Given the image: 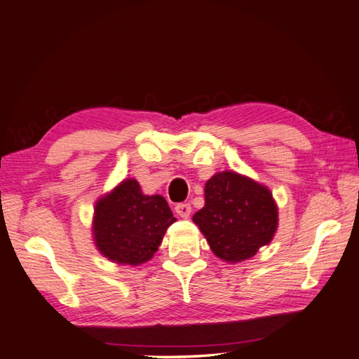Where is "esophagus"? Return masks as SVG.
<instances>
[{
    "label": "esophagus",
    "mask_w": 359,
    "mask_h": 359,
    "mask_svg": "<svg viewBox=\"0 0 359 359\" xmlns=\"http://www.w3.org/2000/svg\"><path fill=\"white\" fill-rule=\"evenodd\" d=\"M174 210L180 217H188L189 213H191V205H189V203H187V202H180L174 207Z\"/></svg>",
    "instance_id": "34e87169"
}]
</instances>
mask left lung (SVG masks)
<instances>
[{
  "label": "left lung",
  "instance_id": "8db88e82",
  "mask_svg": "<svg viewBox=\"0 0 359 359\" xmlns=\"http://www.w3.org/2000/svg\"><path fill=\"white\" fill-rule=\"evenodd\" d=\"M277 216V205L268 188L241 174L224 171L205 184V205L193 221L216 257L238 263L271 243Z\"/></svg>",
  "mask_w": 359,
  "mask_h": 359
}]
</instances>
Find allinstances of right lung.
Segmentation results:
<instances>
[{
	"label": "right lung",
	"mask_w": 359,
	"mask_h": 359,
	"mask_svg": "<svg viewBox=\"0 0 359 359\" xmlns=\"http://www.w3.org/2000/svg\"><path fill=\"white\" fill-rule=\"evenodd\" d=\"M172 222L175 217L165 198L143 194L138 182L128 179L96 203V248L111 262L142 264L156 254Z\"/></svg>",
	"instance_id": "add662e5"
}]
</instances>
